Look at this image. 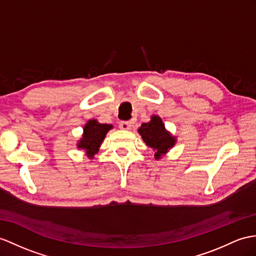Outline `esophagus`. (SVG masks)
Wrapping results in <instances>:
<instances>
[{"instance_id": "obj_1", "label": "esophagus", "mask_w": 256, "mask_h": 256, "mask_svg": "<svg viewBox=\"0 0 256 256\" xmlns=\"http://www.w3.org/2000/svg\"><path fill=\"white\" fill-rule=\"evenodd\" d=\"M132 122H122L120 124V128L122 130H129V129H132Z\"/></svg>"}]
</instances>
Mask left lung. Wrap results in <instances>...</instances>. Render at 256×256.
<instances>
[{
    "label": "left lung",
    "mask_w": 256,
    "mask_h": 256,
    "mask_svg": "<svg viewBox=\"0 0 256 256\" xmlns=\"http://www.w3.org/2000/svg\"><path fill=\"white\" fill-rule=\"evenodd\" d=\"M138 132L146 144L152 148L155 160H160L176 144L177 138L165 128V124L158 115L151 116V120L143 122Z\"/></svg>",
    "instance_id": "1"
}]
</instances>
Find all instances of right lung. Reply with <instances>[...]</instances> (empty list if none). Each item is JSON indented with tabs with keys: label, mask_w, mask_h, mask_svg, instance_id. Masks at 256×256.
Returning a JSON list of instances; mask_svg holds the SVG:
<instances>
[{
	"label": "right lung",
	"mask_w": 256,
	"mask_h": 256,
	"mask_svg": "<svg viewBox=\"0 0 256 256\" xmlns=\"http://www.w3.org/2000/svg\"><path fill=\"white\" fill-rule=\"evenodd\" d=\"M110 129H113V124H100L96 120H88L84 127L82 136L77 142V148L84 150L86 158L92 160Z\"/></svg>",
	"instance_id": "1"
}]
</instances>
